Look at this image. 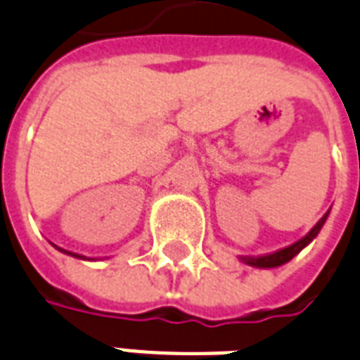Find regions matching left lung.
Returning <instances> with one entry per match:
<instances>
[{"label": "left lung", "instance_id": "obj_1", "mask_svg": "<svg viewBox=\"0 0 360 360\" xmlns=\"http://www.w3.org/2000/svg\"><path fill=\"white\" fill-rule=\"evenodd\" d=\"M327 216H328V212L323 216L321 219H319V221H317L316 227H314V229L304 236V238H300L299 242H295V244H291V246L283 248V250H278V252L274 253H266V255H261V257H244L242 261L248 264H252V266H259V269H272V266H280V264L291 261V259H293L295 255H297V253L306 246V244H310V242L316 238L317 233L321 231Z\"/></svg>", "mask_w": 360, "mask_h": 360}]
</instances>
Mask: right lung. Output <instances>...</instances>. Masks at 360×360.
Masks as SVG:
<instances>
[{
  "label": "right lung",
  "mask_w": 360,
  "mask_h": 360,
  "mask_svg": "<svg viewBox=\"0 0 360 360\" xmlns=\"http://www.w3.org/2000/svg\"><path fill=\"white\" fill-rule=\"evenodd\" d=\"M61 252H65V250H61ZM65 253H71V252H65ZM71 255H75V253H71ZM75 257H79V255H75Z\"/></svg>",
  "instance_id": "1"
}]
</instances>
